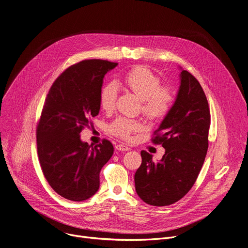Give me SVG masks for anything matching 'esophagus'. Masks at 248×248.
Segmentation results:
<instances>
[{"mask_svg": "<svg viewBox=\"0 0 248 248\" xmlns=\"http://www.w3.org/2000/svg\"><path fill=\"white\" fill-rule=\"evenodd\" d=\"M116 149L120 150V151H128L129 147L124 144H118V145H116Z\"/></svg>", "mask_w": 248, "mask_h": 248, "instance_id": "esophagus-1", "label": "esophagus"}]
</instances>
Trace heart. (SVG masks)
<instances>
[{
	"mask_svg": "<svg viewBox=\"0 0 248 248\" xmlns=\"http://www.w3.org/2000/svg\"><path fill=\"white\" fill-rule=\"evenodd\" d=\"M123 84L141 100V109L150 120L164 118L174 103L173 91L166 86H160L159 77L144 66L132 68L123 80ZM118 87L115 83L105 84L100 91L99 103L105 111L115 108ZM143 128L141 123L125 117H119L108 125V131L123 140H130L132 134Z\"/></svg>",
	"mask_w": 248,
	"mask_h": 248,
	"instance_id": "heart-1",
	"label": "heart"
}]
</instances>
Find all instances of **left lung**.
Here are the masks:
<instances>
[{
    "mask_svg": "<svg viewBox=\"0 0 248 248\" xmlns=\"http://www.w3.org/2000/svg\"><path fill=\"white\" fill-rule=\"evenodd\" d=\"M211 114L199 81L188 71L180 73L176 100L152 142L162 144L165 153L158 162L142 150L141 165L134 174L136 191L146 204L169 206L193 187L209 147Z\"/></svg>",
    "mask_w": 248,
    "mask_h": 248,
    "instance_id": "obj_1",
    "label": "left lung"
}]
</instances>
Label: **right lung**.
I'll use <instances>...</instances> for the list:
<instances>
[{"instance_id":"obj_1","label":"right lung","mask_w":248,"mask_h":248,"mask_svg":"<svg viewBox=\"0 0 248 248\" xmlns=\"http://www.w3.org/2000/svg\"><path fill=\"white\" fill-rule=\"evenodd\" d=\"M118 63L84 60L67 68L52 84L36 127L37 154L50 187L61 197L81 202L100 187V172L114 146L108 140L95 146L80 132L99 115V96L107 72Z\"/></svg>"}]
</instances>
